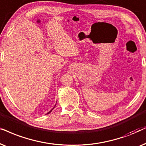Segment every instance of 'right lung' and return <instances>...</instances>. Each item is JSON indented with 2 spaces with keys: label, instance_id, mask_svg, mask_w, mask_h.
I'll list each match as a JSON object with an SVG mask.
<instances>
[{
  "label": "right lung",
  "instance_id": "obj_1",
  "mask_svg": "<svg viewBox=\"0 0 146 146\" xmlns=\"http://www.w3.org/2000/svg\"><path fill=\"white\" fill-rule=\"evenodd\" d=\"M55 106H56V105H55ZM55 107H54V108H53V109H52V110H50V111H48V113H46V114H48V113H50V112H51V111H52V110H53L54 108H55Z\"/></svg>",
  "mask_w": 146,
  "mask_h": 146
}]
</instances>
